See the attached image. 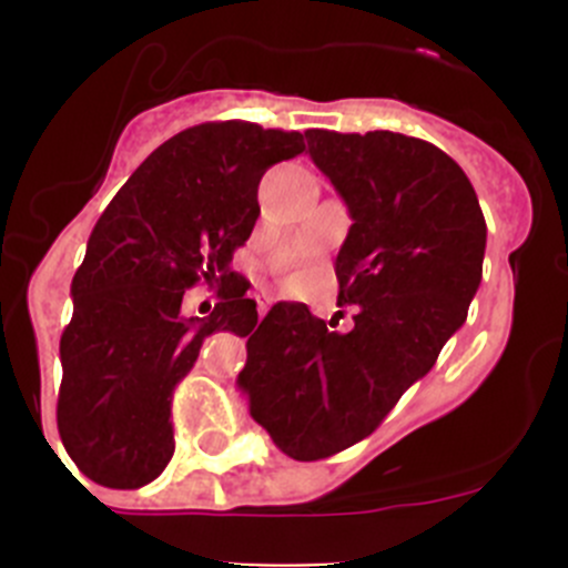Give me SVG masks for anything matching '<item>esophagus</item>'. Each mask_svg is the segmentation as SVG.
I'll return each instance as SVG.
<instances>
[{
	"label": "esophagus",
	"instance_id": "1",
	"mask_svg": "<svg viewBox=\"0 0 568 568\" xmlns=\"http://www.w3.org/2000/svg\"><path fill=\"white\" fill-rule=\"evenodd\" d=\"M255 302H257V316L263 318V316H266L268 305H272V296H268V294H257Z\"/></svg>",
	"mask_w": 568,
	"mask_h": 568
}]
</instances>
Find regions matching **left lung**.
Instances as JSON below:
<instances>
[{
    "instance_id": "1",
    "label": "left lung",
    "mask_w": 568,
    "mask_h": 568,
    "mask_svg": "<svg viewBox=\"0 0 568 568\" xmlns=\"http://www.w3.org/2000/svg\"><path fill=\"white\" fill-rule=\"evenodd\" d=\"M313 164L346 203L335 257L337 302L357 305L335 332L307 305L277 302L247 337L239 390L250 417L296 462L368 437L420 382L467 318L480 285L486 222L464 170L432 142L393 131H305Z\"/></svg>"
}]
</instances>
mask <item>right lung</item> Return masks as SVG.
Listing matches in <instances>:
<instances>
[{"mask_svg":"<svg viewBox=\"0 0 568 568\" xmlns=\"http://www.w3.org/2000/svg\"><path fill=\"white\" fill-rule=\"evenodd\" d=\"M305 151L300 131L203 123L159 145L95 222L60 337L57 428L77 467L109 489L145 486L173 459L170 395L220 329L252 332L255 302L233 252L255 227L257 183ZM223 285L205 320L183 317L194 282Z\"/></svg>","mask_w":568,"mask_h":568,"instance_id":"obj_1","label":"right lung"}]
</instances>
